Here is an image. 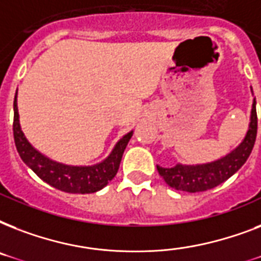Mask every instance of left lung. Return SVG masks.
<instances>
[{
	"instance_id": "1",
	"label": "left lung",
	"mask_w": 261,
	"mask_h": 261,
	"mask_svg": "<svg viewBox=\"0 0 261 261\" xmlns=\"http://www.w3.org/2000/svg\"><path fill=\"white\" fill-rule=\"evenodd\" d=\"M257 134V114H256V101L253 100L251 112V123L245 138L234 150L229 154L217 160L214 163L202 164V165H181L177 164L173 168L157 167V171L168 186L174 190L186 192H202L222 184L233 176L251 154Z\"/></svg>"
}]
</instances>
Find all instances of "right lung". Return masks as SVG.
I'll list each match as a JSON object with an SVG mask.
<instances>
[{
	"label": "right lung",
	"instance_id": "1",
	"mask_svg": "<svg viewBox=\"0 0 261 261\" xmlns=\"http://www.w3.org/2000/svg\"><path fill=\"white\" fill-rule=\"evenodd\" d=\"M13 110V137L16 149L22 161L47 184L69 194H92L104 188L115 177V174L118 173L123 151L133 137V131L124 135L116 143L112 153L102 163L96 164L93 167H70V165L55 163L40 154L38 150H35L31 146V143L27 141L20 127L16 97H14Z\"/></svg>",
	"mask_w": 261,
	"mask_h": 261
}]
</instances>
